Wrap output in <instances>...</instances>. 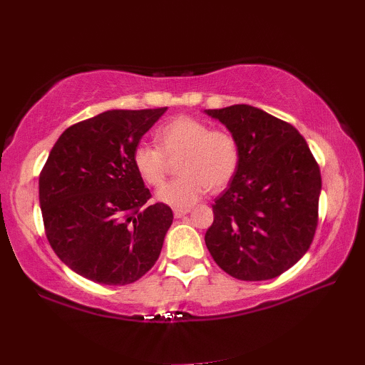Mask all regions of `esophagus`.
Masks as SVG:
<instances>
[{
    "instance_id": "34e87169",
    "label": "esophagus",
    "mask_w": 365,
    "mask_h": 365,
    "mask_svg": "<svg viewBox=\"0 0 365 365\" xmlns=\"http://www.w3.org/2000/svg\"><path fill=\"white\" fill-rule=\"evenodd\" d=\"M187 212H190V208H175L173 210V215H175L176 219L185 216V215H187Z\"/></svg>"
}]
</instances>
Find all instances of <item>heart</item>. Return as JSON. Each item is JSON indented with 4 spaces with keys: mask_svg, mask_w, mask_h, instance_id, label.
<instances>
[{
    "mask_svg": "<svg viewBox=\"0 0 365 365\" xmlns=\"http://www.w3.org/2000/svg\"><path fill=\"white\" fill-rule=\"evenodd\" d=\"M155 148L140 144L132 155L136 173L148 185L159 187L168 173V162H178V180L165 184L157 198L173 208H189L206 194L221 190L235 176L240 144L229 130H212L210 123L181 115L163 123L154 133Z\"/></svg>",
    "mask_w": 365,
    "mask_h": 365,
    "instance_id": "heart-1",
    "label": "heart"
}]
</instances>
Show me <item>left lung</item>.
Wrapping results in <instances>:
<instances>
[{
	"label": "left lung",
	"instance_id": "left-lung-1",
	"mask_svg": "<svg viewBox=\"0 0 365 365\" xmlns=\"http://www.w3.org/2000/svg\"><path fill=\"white\" fill-rule=\"evenodd\" d=\"M237 136L240 165L205 243L230 277L264 281L297 264L318 225L321 173L297 128L250 105L205 109Z\"/></svg>",
	"mask_w": 365,
	"mask_h": 365
}]
</instances>
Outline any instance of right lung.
Masks as SVG:
<instances>
[{
	"label": "right lung",
	"instance_id": "right-lung-1",
	"mask_svg": "<svg viewBox=\"0 0 365 365\" xmlns=\"http://www.w3.org/2000/svg\"><path fill=\"white\" fill-rule=\"evenodd\" d=\"M167 108L113 109L74 123L53 144L39 175L46 237L81 277L135 283L159 259L173 222L168 205H148L132 155Z\"/></svg>",
	"mask_w": 365,
	"mask_h": 365
}]
</instances>
